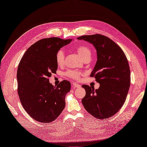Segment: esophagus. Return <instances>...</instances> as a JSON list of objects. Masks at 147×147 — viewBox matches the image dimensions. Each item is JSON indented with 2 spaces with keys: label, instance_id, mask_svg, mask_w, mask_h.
Returning <instances> with one entry per match:
<instances>
[{
  "label": "esophagus",
  "instance_id": "obj_1",
  "mask_svg": "<svg viewBox=\"0 0 147 147\" xmlns=\"http://www.w3.org/2000/svg\"><path fill=\"white\" fill-rule=\"evenodd\" d=\"M72 87H73V88H80V85H79V84H76V83H73L72 84Z\"/></svg>",
  "mask_w": 147,
  "mask_h": 147
}]
</instances>
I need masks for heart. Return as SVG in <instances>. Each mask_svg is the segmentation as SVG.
I'll return each instance as SVG.
<instances>
[{"label":"heart","mask_w":147,"mask_h":147,"mask_svg":"<svg viewBox=\"0 0 147 147\" xmlns=\"http://www.w3.org/2000/svg\"><path fill=\"white\" fill-rule=\"evenodd\" d=\"M76 50L78 55H80L83 60L87 58H90L92 55V51L88 46L84 45H80L76 48ZM55 61L58 65H62L65 62V52L61 49L57 52L55 54ZM67 76L69 77L74 79V80H79L80 79L82 73L78 71H69L67 72Z\"/></svg>","instance_id":"b5f03b06"}]
</instances>
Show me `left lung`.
Listing matches in <instances>:
<instances>
[{"mask_svg": "<svg viewBox=\"0 0 147 147\" xmlns=\"http://www.w3.org/2000/svg\"><path fill=\"white\" fill-rule=\"evenodd\" d=\"M93 44L97 52V62L90 76H94L98 89L83 85L86 95L83 106L97 119L113 116L122 108L130 86V69L127 57L117 44L101 34L77 38Z\"/></svg>", "mask_w": 147, "mask_h": 147, "instance_id": "8db88e82", "label": "left lung"}]
</instances>
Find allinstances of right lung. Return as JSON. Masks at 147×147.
Wrapping results in <instances>:
<instances>
[{"label":"right lung","mask_w":147,"mask_h":147,"mask_svg":"<svg viewBox=\"0 0 147 147\" xmlns=\"http://www.w3.org/2000/svg\"><path fill=\"white\" fill-rule=\"evenodd\" d=\"M71 41L57 37L41 39L27 49L18 65V93L21 103L38 122H53L65 108L71 83L63 80L53 86L48 78L57 69V52Z\"/></svg>","instance_id":"add662e5"}]
</instances>
